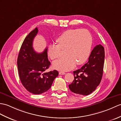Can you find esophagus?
Listing matches in <instances>:
<instances>
[{
  "mask_svg": "<svg viewBox=\"0 0 121 121\" xmlns=\"http://www.w3.org/2000/svg\"><path fill=\"white\" fill-rule=\"evenodd\" d=\"M59 75H63L65 74V73L63 72H59Z\"/></svg>",
  "mask_w": 121,
  "mask_h": 121,
  "instance_id": "esophagus-1",
  "label": "esophagus"
}]
</instances>
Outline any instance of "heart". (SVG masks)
Segmentation results:
<instances>
[{"instance_id":"heart-1","label":"heart","mask_w":121,"mask_h":121,"mask_svg":"<svg viewBox=\"0 0 121 121\" xmlns=\"http://www.w3.org/2000/svg\"><path fill=\"white\" fill-rule=\"evenodd\" d=\"M92 36L86 29H69L57 39L58 45H50L48 56L52 60L59 58L62 50H65V57L55 61L52 66L61 71H67L76 65L82 64L91 52Z\"/></svg>"}]
</instances>
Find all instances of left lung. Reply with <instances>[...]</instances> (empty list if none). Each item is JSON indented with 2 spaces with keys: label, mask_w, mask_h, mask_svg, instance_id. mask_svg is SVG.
I'll use <instances>...</instances> for the list:
<instances>
[{
  "label": "left lung",
  "mask_w": 121,
  "mask_h": 121,
  "mask_svg": "<svg viewBox=\"0 0 121 121\" xmlns=\"http://www.w3.org/2000/svg\"><path fill=\"white\" fill-rule=\"evenodd\" d=\"M104 59V48L97 45L92 50L88 62L73 72L74 80L69 85L70 90L82 95H88L95 91L102 80Z\"/></svg>",
  "instance_id": "left-lung-1"
}]
</instances>
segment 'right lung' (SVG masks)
I'll return each mask as SVG.
<instances>
[{"label": "right lung", "instance_id": "1", "mask_svg": "<svg viewBox=\"0 0 121 121\" xmlns=\"http://www.w3.org/2000/svg\"><path fill=\"white\" fill-rule=\"evenodd\" d=\"M38 32V28H35L25 39L17 61L22 85L28 91L36 95L48 90L59 74L56 70L45 72L50 65L47 58V48L38 53L32 46L33 39Z\"/></svg>", "mask_w": 121, "mask_h": 121}]
</instances>
